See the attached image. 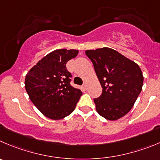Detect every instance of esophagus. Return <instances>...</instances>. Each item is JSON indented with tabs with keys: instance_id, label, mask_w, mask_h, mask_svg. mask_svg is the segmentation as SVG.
<instances>
[{
	"instance_id": "esophagus-1",
	"label": "esophagus",
	"mask_w": 160,
	"mask_h": 160,
	"mask_svg": "<svg viewBox=\"0 0 160 160\" xmlns=\"http://www.w3.org/2000/svg\"><path fill=\"white\" fill-rule=\"evenodd\" d=\"M82 88L84 90H87V85H86V83H84V84L82 86Z\"/></svg>"
}]
</instances>
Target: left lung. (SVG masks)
Instances as JSON below:
<instances>
[{
  "label": "left lung",
  "mask_w": 160,
  "mask_h": 160,
  "mask_svg": "<svg viewBox=\"0 0 160 160\" xmlns=\"http://www.w3.org/2000/svg\"><path fill=\"white\" fill-rule=\"evenodd\" d=\"M102 87V93L94 98L97 112L108 120H117L133 108L142 89L140 67L110 48L86 50Z\"/></svg>",
  "instance_id": "8db88e82"
}]
</instances>
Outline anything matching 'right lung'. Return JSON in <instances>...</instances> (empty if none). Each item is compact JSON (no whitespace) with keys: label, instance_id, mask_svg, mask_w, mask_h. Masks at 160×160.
Masks as SVG:
<instances>
[{"label":"right lung","instance_id":"obj_1","mask_svg":"<svg viewBox=\"0 0 160 160\" xmlns=\"http://www.w3.org/2000/svg\"><path fill=\"white\" fill-rule=\"evenodd\" d=\"M76 49H57L48 53L27 73L25 88L37 108L48 118L58 120L69 115L82 92L71 85L72 74L67 63Z\"/></svg>","mask_w":160,"mask_h":160}]
</instances>
